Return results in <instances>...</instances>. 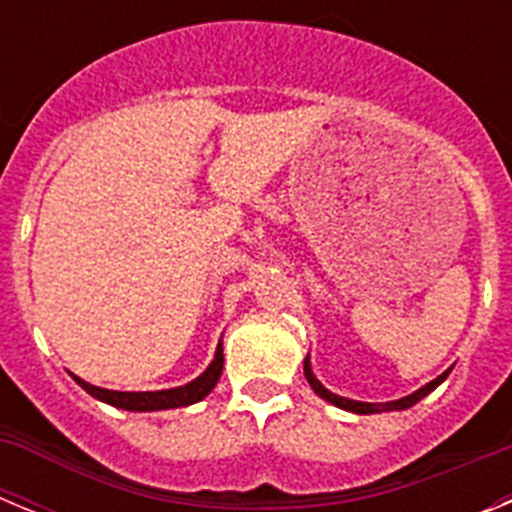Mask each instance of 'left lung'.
Segmentation results:
<instances>
[{
	"instance_id": "obj_1",
	"label": "left lung",
	"mask_w": 512,
	"mask_h": 512,
	"mask_svg": "<svg viewBox=\"0 0 512 512\" xmlns=\"http://www.w3.org/2000/svg\"><path fill=\"white\" fill-rule=\"evenodd\" d=\"M305 377H307V382H310L312 390H315V395H320V397H323V400L333 402V405H336V408L351 410V413H359V415H372V413H382V410H408V408H413L415 402H420V400H423L425 395H428V392L436 390L438 384H441L443 379L449 377V372H443L441 377H436V379H433V382L425 384L423 390L413 392V395H408V397H402V400L387 402V405H372V402H359V400H348V397H338V395H333V392L325 390V387H323V384L318 382V379L312 377L310 359H305Z\"/></svg>"
}]
</instances>
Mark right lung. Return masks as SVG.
Instances as JSON below:
<instances>
[{"label": "right lung", "mask_w": 512, "mask_h": 512, "mask_svg": "<svg viewBox=\"0 0 512 512\" xmlns=\"http://www.w3.org/2000/svg\"><path fill=\"white\" fill-rule=\"evenodd\" d=\"M223 372V343L217 346L215 359L207 366L205 374L197 377L194 382L184 384V387H176V390H161V392H115V390H102V387H94V384L84 382V379L74 377L76 382L84 387L92 397L107 402V405H115L122 410H138V413H146V410H169V408H184V405H192V402H200L202 397L210 395V390L220 379Z\"/></svg>", "instance_id": "1"}]
</instances>
